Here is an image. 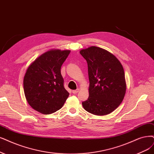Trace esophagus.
I'll return each mask as SVG.
<instances>
[{
  "instance_id": "esophagus-1",
  "label": "esophagus",
  "mask_w": 154,
  "mask_h": 154,
  "mask_svg": "<svg viewBox=\"0 0 154 154\" xmlns=\"http://www.w3.org/2000/svg\"><path fill=\"white\" fill-rule=\"evenodd\" d=\"M79 92V89H77L76 90H73L72 91V93L74 94H76L77 93H78Z\"/></svg>"
}]
</instances>
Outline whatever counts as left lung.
Masks as SVG:
<instances>
[{
    "label": "left lung",
    "mask_w": 154,
    "mask_h": 154,
    "mask_svg": "<svg viewBox=\"0 0 154 154\" xmlns=\"http://www.w3.org/2000/svg\"><path fill=\"white\" fill-rule=\"evenodd\" d=\"M86 60L89 81V98L82 102L84 109L96 116L114 111L122 101L126 91L124 68L116 57L96 46L80 51Z\"/></svg>",
    "instance_id": "1"
}]
</instances>
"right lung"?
<instances>
[{
  "label": "right lung",
  "instance_id": "add662e5",
  "mask_svg": "<svg viewBox=\"0 0 154 154\" xmlns=\"http://www.w3.org/2000/svg\"><path fill=\"white\" fill-rule=\"evenodd\" d=\"M70 50L50 49L31 63L23 79L26 100L33 109L48 115L60 110L69 96L61 67Z\"/></svg>",
  "mask_w": 154,
  "mask_h": 154
}]
</instances>
